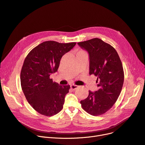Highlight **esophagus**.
Instances as JSON below:
<instances>
[{"mask_svg":"<svg viewBox=\"0 0 145 145\" xmlns=\"http://www.w3.org/2000/svg\"><path fill=\"white\" fill-rule=\"evenodd\" d=\"M70 87H71V88L72 89L74 90V89H76V88H78V86H76V85H74V84H72V85H71V86H70Z\"/></svg>","mask_w":145,"mask_h":145,"instance_id":"esophagus-1","label":"esophagus"}]
</instances>
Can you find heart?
Instances as JSON below:
<instances>
[{
    "instance_id": "1",
    "label": "heart",
    "mask_w": 145,
    "mask_h": 145,
    "mask_svg": "<svg viewBox=\"0 0 145 145\" xmlns=\"http://www.w3.org/2000/svg\"><path fill=\"white\" fill-rule=\"evenodd\" d=\"M83 52V51H82V50H81V51H80V52H78V53H80V52Z\"/></svg>"
}]
</instances>
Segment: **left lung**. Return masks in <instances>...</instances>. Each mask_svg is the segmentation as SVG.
I'll list each match as a JSON object with an SVG mask.
<instances>
[{
    "label": "left lung",
    "instance_id": "1",
    "mask_svg": "<svg viewBox=\"0 0 145 145\" xmlns=\"http://www.w3.org/2000/svg\"><path fill=\"white\" fill-rule=\"evenodd\" d=\"M77 44L88 53L89 74L97 76L98 87L95 92L89 91L88 97L80 103L87 113L103 115L112 107L121 93L124 81L122 62L115 49L99 39Z\"/></svg>",
    "mask_w": 145,
    "mask_h": 145
}]
</instances>
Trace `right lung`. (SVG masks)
Returning a JSON list of instances; mask_svg holds the SVG:
<instances>
[{"mask_svg": "<svg viewBox=\"0 0 145 145\" xmlns=\"http://www.w3.org/2000/svg\"><path fill=\"white\" fill-rule=\"evenodd\" d=\"M75 44L44 41L25 57L20 73L21 86L28 103L39 114L51 116L63 108L70 86H59L50 76L57 71L61 57Z\"/></svg>", "mask_w": 145, "mask_h": 145, "instance_id": "right-lung-1", "label": "right lung"}]
</instances>
